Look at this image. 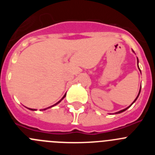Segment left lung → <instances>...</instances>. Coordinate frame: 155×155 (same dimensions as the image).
<instances>
[{
	"instance_id": "obj_1",
	"label": "left lung",
	"mask_w": 155,
	"mask_h": 155,
	"mask_svg": "<svg viewBox=\"0 0 155 155\" xmlns=\"http://www.w3.org/2000/svg\"><path fill=\"white\" fill-rule=\"evenodd\" d=\"M137 64H138V59H137ZM138 68H139V67H138ZM139 70H140V68H139ZM140 89H141V87H140V91H139V93H138V95H137V98H135V100H134V102H133V103H132V104H131V105H130V106H129V107H127V109H123V110H120V111H119V112H117V113H123V112H124V111H126V110H127V109H128V108H130V107L131 105H133V104H134V102H135V101H136V100H137V99L138 96H139V94H140Z\"/></svg>"
}]
</instances>
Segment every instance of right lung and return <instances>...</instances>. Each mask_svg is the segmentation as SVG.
Instances as JSON below:
<instances>
[{"instance_id": "add662e5", "label": "right lung", "mask_w": 155, "mask_h": 155, "mask_svg": "<svg viewBox=\"0 0 155 155\" xmlns=\"http://www.w3.org/2000/svg\"><path fill=\"white\" fill-rule=\"evenodd\" d=\"M65 96H66V94H64V97H63V98H61V100H60V101H59V102H57V103H56V104H54V105H52V106H50V107H48V108H46V109H43V110H46V109H49V108H51V107H53V106H54V105H57V104H58V103H60V102H61V101H62V100H63V99H64V98H65ZM30 109V110H32V111L35 110V109Z\"/></svg>"}]
</instances>
